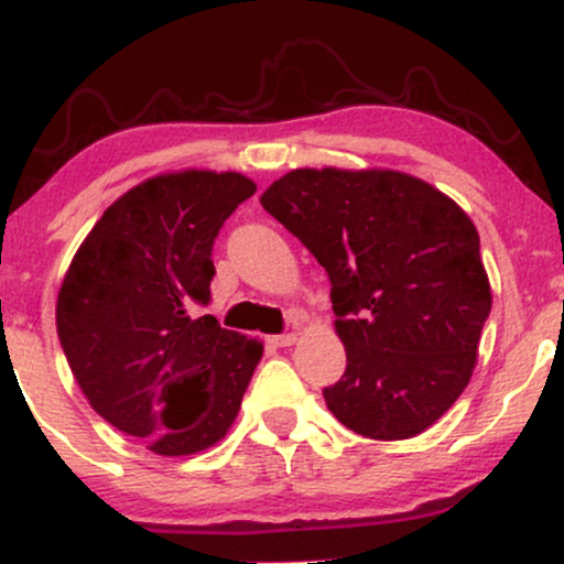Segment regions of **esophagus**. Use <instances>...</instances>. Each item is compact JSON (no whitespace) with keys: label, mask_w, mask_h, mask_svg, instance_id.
<instances>
[{"label":"esophagus","mask_w":564,"mask_h":564,"mask_svg":"<svg viewBox=\"0 0 564 564\" xmlns=\"http://www.w3.org/2000/svg\"><path fill=\"white\" fill-rule=\"evenodd\" d=\"M269 345L272 347H290V345H295L297 341V334H292V332H288V334H276V336H269Z\"/></svg>","instance_id":"obj_1"}]
</instances>
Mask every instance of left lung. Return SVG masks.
Returning a JSON list of instances; mask_svg holds the SVG:
<instances>
[{"label":"left lung","mask_w":564,"mask_h":564,"mask_svg":"<svg viewBox=\"0 0 564 564\" xmlns=\"http://www.w3.org/2000/svg\"><path fill=\"white\" fill-rule=\"evenodd\" d=\"M261 207L316 256L347 352L324 389L341 425L406 441L448 412L477 365L492 292L479 232L456 202L399 171L297 167Z\"/></svg>","instance_id":"1"}]
</instances>
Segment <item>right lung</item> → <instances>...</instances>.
<instances>
[{
    "label": "right lung",
    "mask_w": 564,
    "mask_h": 564,
    "mask_svg": "<svg viewBox=\"0 0 564 564\" xmlns=\"http://www.w3.org/2000/svg\"><path fill=\"white\" fill-rule=\"evenodd\" d=\"M256 184L181 171L119 196L64 274L56 332L90 406L160 456H192L236 422L264 345L230 332L209 303L212 246Z\"/></svg>",
    "instance_id": "add662e5"
}]
</instances>
